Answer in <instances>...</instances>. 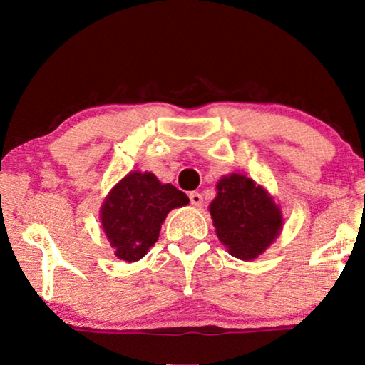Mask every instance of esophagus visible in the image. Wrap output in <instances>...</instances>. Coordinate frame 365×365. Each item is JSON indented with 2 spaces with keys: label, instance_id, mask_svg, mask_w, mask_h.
I'll list each match as a JSON object with an SVG mask.
<instances>
[{
  "label": "esophagus",
  "instance_id": "esophagus-1",
  "mask_svg": "<svg viewBox=\"0 0 365 365\" xmlns=\"http://www.w3.org/2000/svg\"><path fill=\"white\" fill-rule=\"evenodd\" d=\"M189 201H191V204L192 206H196V207H199V206H202V194H199V192H191L189 194Z\"/></svg>",
  "mask_w": 365,
  "mask_h": 365
}]
</instances>
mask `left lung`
Returning <instances> with one entry per match:
<instances>
[{
    "label": "left lung",
    "instance_id": "1",
    "mask_svg": "<svg viewBox=\"0 0 365 365\" xmlns=\"http://www.w3.org/2000/svg\"><path fill=\"white\" fill-rule=\"evenodd\" d=\"M209 211L219 241L242 261L261 256L282 226V214L272 197L242 174L217 182V196Z\"/></svg>",
    "mask_w": 365,
    "mask_h": 365
}]
</instances>
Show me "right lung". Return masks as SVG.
Listing matches in <instances>:
<instances>
[{
	"mask_svg": "<svg viewBox=\"0 0 365 365\" xmlns=\"http://www.w3.org/2000/svg\"><path fill=\"white\" fill-rule=\"evenodd\" d=\"M187 202L186 194L159 182L153 173H129L101 207L103 229L114 254L126 262L139 261L158 241L168 212Z\"/></svg>",
	"mask_w": 365,
	"mask_h": 365,
	"instance_id": "right-lung-1",
	"label": "right lung"
}]
</instances>
